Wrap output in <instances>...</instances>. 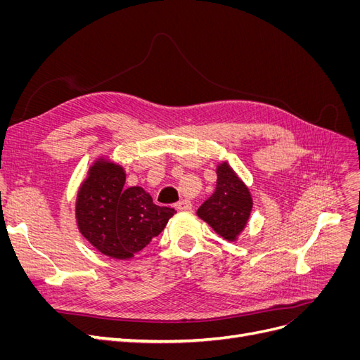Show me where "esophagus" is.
<instances>
[{
    "mask_svg": "<svg viewBox=\"0 0 360 360\" xmlns=\"http://www.w3.org/2000/svg\"><path fill=\"white\" fill-rule=\"evenodd\" d=\"M176 207H177L179 210L189 212V210H192V202H191L189 200H180V201L176 204Z\"/></svg>",
    "mask_w": 360,
    "mask_h": 360,
    "instance_id": "34e87169",
    "label": "esophagus"
}]
</instances>
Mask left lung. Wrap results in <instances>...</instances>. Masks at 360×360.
<instances>
[{"label": "left lung", "mask_w": 360, "mask_h": 360, "mask_svg": "<svg viewBox=\"0 0 360 360\" xmlns=\"http://www.w3.org/2000/svg\"><path fill=\"white\" fill-rule=\"evenodd\" d=\"M216 174V189L201 204L197 214L225 240L233 242L249 219L252 198L246 184L236 176L228 163H221Z\"/></svg>", "instance_id": "left-lung-1"}]
</instances>
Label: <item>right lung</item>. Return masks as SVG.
I'll list each match as a JSON object with an SVG mask.
<instances>
[{"instance_id":"obj_1","label":"right lung","mask_w":360,"mask_h":360,"mask_svg":"<svg viewBox=\"0 0 360 360\" xmlns=\"http://www.w3.org/2000/svg\"><path fill=\"white\" fill-rule=\"evenodd\" d=\"M126 174L110 160H97L81 184L76 221L81 234L102 254L129 259L159 236L176 213L160 207L139 186L124 188Z\"/></svg>"}]
</instances>
